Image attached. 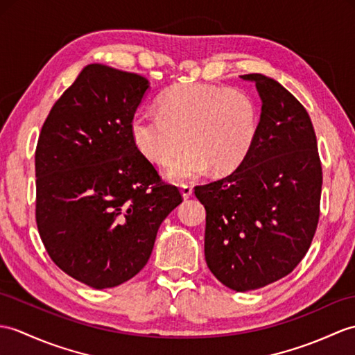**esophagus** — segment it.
<instances>
[{"mask_svg": "<svg viewBox=\"0 0 355 355\" xmlns=\"http://www.w3.org/2000/svg\"><path fill=\"white\" fill-rule=\"evenodd\" d=\"M180 189H181V195H183L184 200H187V198H191V196H192V193H193V189H192V186H191V184H187V183L180 184Z\"/></svg>", "mask_w": 355, "mask_h": 355, "instance_id": "esophagus-1", "label": "esophagus"}]
</instances>
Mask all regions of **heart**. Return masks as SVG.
I'll use <instances>...</instances> for the list:
<instances>
[{"label":"heart","mask_w":355,"mask_h":355,"mask_svg":"<svg viewBox=\"0 0 355 355\" xmlns=\"http://www.w3.org/2000/svg\"><path fill=\"white\" fill-rule=\"evenodd\" d=\"M160 110L139 109L130 122L137 150L148 160L169 163L172 180H186L236 169L248 154L259 128L254 98L241 89L184 83L160 96Z\"/></svg>","instance_id":"1"}]
</instances>
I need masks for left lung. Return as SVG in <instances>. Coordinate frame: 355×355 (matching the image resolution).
Instances as JSON below:
<instances>
[{
  "mask_svg": "<svg viewBox=\"0 0 355 355\" xmlns=\"http://www.w3.org/2000/svg\"><path fill=\"white\" fill-rule=\"evenodd\" d=\"M261 98L257 136L232 174L195 186L205 207L204 254L236 292L289 275L307 254L319 222L322 164L307 110L278 81L246 73Z\"/></svg>",
  "mask_w": 355,
  "mask_h": 355,
  "instance_id": "left-lung-1",
  "label": "left lung"
}]
</instances>
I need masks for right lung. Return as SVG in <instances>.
<instances>
[{
    "label": "right lung",
    "instance_id": "right-lung-1",
    "mask_svg": "<svg viewBox=\"0 0 355 355\" xmlns=\"http://www.w3.org/2000/svg\"><path fill=\"white\" fill-rule=\"evenodd\" d=\"M148 87L137 73L87 64L39 135L40 239L57 266L95 289L139 274L160 224L183 201L131 137L130 122Z\"/></svg>",
    "mask_w": 355,
    "mask_h": 355
}]
</instances>
